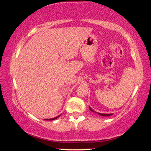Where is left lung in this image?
Returning <instances> with one entry per match:
<instances>
[{"label":"left lung","mask_w":151,"mask_h":151,"mask_svg":"<svg viewBox=\"0 0 151 151\" xmlns=\"http://www.w3.org/2000/svg\"><path fill=\"white\" fill-rule=\"evenodd\" d=\"M89 109H90V111H93L90 106H89ZM98 114H99L100 116H110L111 115H112L111 114H101V113H98Z\"/></svg>","instance_id":"left-lung-1"}]
</instances>
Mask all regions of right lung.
I'll return each mask as SVG.
<instances>
[{
    "mask_svg": "<svg viewBox=\"0 0 151 151\" xmlns=\"http://www.w3.org/2000/svg\"><path fill=\"white\" fill-rule=\"evenodd\" d=\"M60 116H58V117H55V118H52V119H45V120H47V121H52V120H55V119H58V118Z\"/></svg>",
    "mask_w": 151,
    "mask_h": 151,
    "instance_id": "1",
    "label": "right lung"
}]
</instances>
